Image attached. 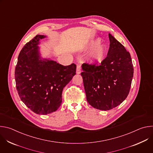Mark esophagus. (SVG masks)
<instances>
[{"label":"esophagus","mask_w":153,"mask_h":153,"mask_svg":"<svg viewBox=\"0 0 153 153\" xmlns=\"http://www.w3.org/2000/svg\"><path fill=\"white\" fill-rule=\"evenodd\" d=\"M81 73V65H77V68H76V73L77 74H80Z\"/></svg>","instance_id":"34e87169"}]
</instances>
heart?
Masks as SVG:
<instances>
[{
  "instance_id": "obj_1",
  "label": "heart",
  "mask_w": 153,
  "mask_h": 153,
  "mask_svg": "<svg viewBox=\"0 0 153 153\" xmlns=\"http://www.w3.org/2000/svg\"><path fill=\"white\" fill-rule=\"evenodd\" d=\"M99 39L92 40L90 43V47L94 48L89 55V60L93 63H100L105 57L106 48L103 45L99 44Z\"/></svg>"
}]
</instances>
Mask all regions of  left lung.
Returning <instances> with one entry per match:
<instances>
[{
	"label": "left lung",
	"instance_id": "8db88e82",
	"mask_svg": "<svg viewBox=\"0 0 153 153\" xmlns=\"http://www.w3.org/2000/svg\"><path fill=\"white\" fill-rule=\"evenodd\" d=\"M110 48L100 65H82L87 102L94 108L107 111L119 105L127 97L134 68L130 54L124 46L109 34Z\"/></svg>",
	"mask_w": 153,
	"mask_h": 153
}]
</instances>
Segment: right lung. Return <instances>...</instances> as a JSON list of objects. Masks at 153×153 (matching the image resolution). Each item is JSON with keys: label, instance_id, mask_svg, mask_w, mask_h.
<instances>
[{"label": "right lung", "instance_id": "obj_1", "mask_svg": "<svg viewBox=\"0 0 153 153\" xmlns=\"http://www.w3.org/2000/svg\"><path fill=\"white\" fill-rule=\"evenodd\" d=\"M46 37L37 35L20 51L15 68L19 96L25 105L37 114L56 111L62 103V93L76 74V65L63 66L57 62L42 59L39 40Z\"/></svg>", "mask_w": 153, "mask_h": 153}]
</instances>
